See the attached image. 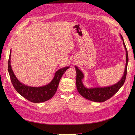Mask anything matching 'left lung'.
<instances>
[{
  "mask_svg": "<svg viewBox=\"0 0 135 135\" xmlns=\"http://www.w3.org/2000/svg\"><path fill=\"white\" fill-rule=\"evenodd\" d=\"M121 40L123 41V44L126 50V64L122 78L117 83L114 85L106 86V87H97V88H86L82 82V80L84 79V76L83 73L80 70L78 66H75V69L76 71V87L77 90L79 93L83 97L91 101L94 102L102 103L105 102L108 99L110 98L113 95L116 93L119 89L123 85L127 73V66L128 63V54L127 47L123 41V38L122 35L120 34Z\"/></svg>",
  "mask_w": 135,
  "mask_h": 135,
  "instance_id": "8db88e82",
  "label": "left lung"
}]
</instances>
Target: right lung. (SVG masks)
<instances>
[{"mask_svg": "<svg viewBox=\"0 0 135 135\" xmlns=\"http://www.w3.org/2000/svg\"><path fill=\"white\" fill-rule=\"evenodd\" d=\"M11 50L8 62V70L12 84L19 94L29 101L34 103H43L52 98L57 90L62 75L69 68V66L65 67L57 70L55 73L53 80L45 85L40 87L29 86L22 83L16 78L11 67Z\"/></svg>", "mask_w": 135, "mask_h": 135, "instance_id": "add662e5", "label": "right lung"}]
</instances>
